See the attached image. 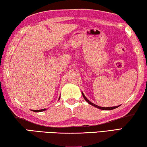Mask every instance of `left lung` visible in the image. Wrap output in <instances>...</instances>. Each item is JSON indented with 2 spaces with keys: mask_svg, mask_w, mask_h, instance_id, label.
I'll return each instance as SVG.
<instances>
[{
  "mask_svg": "<svg viewBox=\"0 0 147 147\" xmlns=\"http://www.w3.org/2000/svg\"><path fill=\"white\" fill-rule=\"evenodd\" d=\"M82 95H83V97L84 98V99H85V100H86L87 102H88L89 104H91V105L93 106H94V107H96V108H98V109H103V110H111V109H115V108H118V107L119 106H114V107H108V108H104V107H100V106H96V104H93V103L89 101V100H88V99L86 97L85 95H84L83 93H82Z\"/></svg>",
  "mask_w": 147,
  "mask_h": 147,
  "instance_id": "1",
  "label": "left lung"
}]
</instances>
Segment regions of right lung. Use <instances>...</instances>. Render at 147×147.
<instances>
[{
    "label": "right lung",
    "mask_w": 147,
    "mask_h": 147,
    "mask_svg": "<svg viewBox=\"0 0 147 147\" xmlns=\"http://www.w3.org/2000/svg\"><path fill=\"white\" fill-rule=\"evenodd\" d=\"M59 98H60V97H59ZM45 110V109H39V110H33V111H35V112H41V111H43Z\"/></svg>",
    "instance_id": "add662e5"
}]
</instances>
